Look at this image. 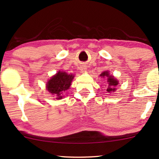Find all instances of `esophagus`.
I'll return each instance as SVG.
<instances>
[{"label": "esophagus", "mask_w": 159, "mask_h": 159, "mask_svg": "<svg viewBox=\"0 0 159 159\" xmlns=\"http://www.w3.org/2000/svg\"><path fill=\"white\" fill-rule=\"evenodd\" d=\"M87 71V67L85 66H81V72L82 73H84V72Z\"/></svg>", "instance_id": "esophagus-1"}]
</instances>
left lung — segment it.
Instances as JSON below:
<instances>
[{"mask_svg":"<svg viewBox=\"0 0 159 159\" xmlns=\"http://www.w3.org/2000/svg\"><path fill=\"white\" fill-rule=\"evenodd\" d=\"M100 76L103 78H107V82L108 87L107 89V91L109 93L116 91V87L118 84V81L116 78H114V76L110 75L109 72L107 71L103 72L100 75Z\"/></svg>","mask_w":159,"mask_h":159,"instance_id":"left-lung-1","label":"left lung"}]
</instances>
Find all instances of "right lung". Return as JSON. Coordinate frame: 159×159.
Wrapping results in <instances>:
<instances>
[{
  "label": "right lung",
  "mask_w": 159,
  "mask_h": 159,
  "mask_svg": "<svg viewBox=\"0 0 159 159\" xmlns=\"http://www.w3.org/2000/svg\"><path fill=\"white\" fill-rule=\"evenodd\" d=\"M74 75L65 72L59 71L47 83V89L57 100L62 99L65 91L70 89Z\"/></svg>",
  "instance_id": "right-lung-1"
}]
</instances>
